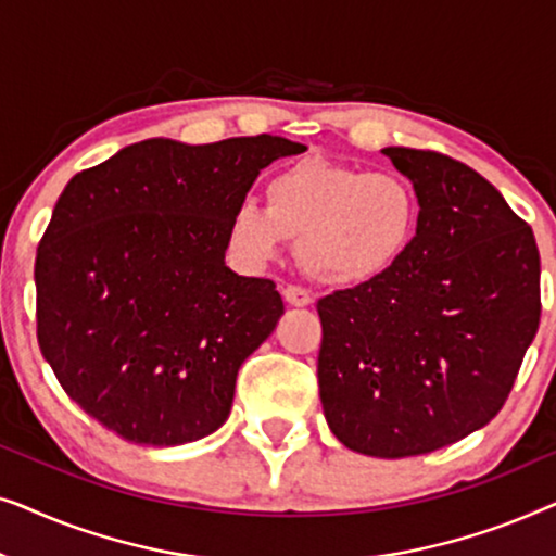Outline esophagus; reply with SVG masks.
Returning <instances> with one entry per match:
<instances>
[{
	"mask_svg": "<svg viewBox=\"0 0 556 556\" xmlns=\"http://www.w3.org/2000/svg\"><path fill=\"white\" fill-rule=\"evenodd\" d=\"M283 299H286L288 306L303 308V306H308V303H311V293L301 286H286L283 288Z\"/></svg>",
	"mask_w": 556,
	"mask_h": 556,
	"instance_id": "1",
	"label": "esophagus"
}]
</instances>
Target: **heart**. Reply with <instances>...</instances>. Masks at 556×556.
I'll return each instance as SVG.
<instances>
[{
	"mask_svg": "<svg viewBox=\"0 0 556 556\" xmlns=\"http://www.w3.org/2000/svg\"><path fill=\"white\" fill-rule=\"evenodd\" d=\"M420 227V197L400 172L303 159L265 181V207L242 200L227 219V248L263 268L299 240L303 270L337 288L369 286L397 268Z\"/></svg>",
	"mask_w": 556,
	"mask_h": 556,
	"instance_id": "1",
	"label": "heart"
}]
</instances>
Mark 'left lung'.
<instances>
[{
	"instance_id": "left-lung-1",
	"label": "left lung",
	"mask_w": 556,
	"mask_h": 556,
	"mask_svg": "<svg viewBox=\"0 0 556 556\" xmlns=\"http://www.w3.org/2000/svg\"><path fill=\"white\" fill-rule=\"evenodd\" d=\"M420 197L397 268L318 301V394L349 451L432 453L489 425L539 329V248L489 179L438 151L387 147Z\"/></svg>"
}]
</instances>
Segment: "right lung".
<instances>
[{"label":"right lung","mask_w":556,"mask_h":556,"mask_svg":"<svg viewBox=\"0 0 556 556\" xmlns=\"http://www.w3.org/2000/svg\"><path fill=\"white\" fill-rule=\"evenodd\" d=\"M283 136L147 139L67 181L35 261L37 341L67 397L136 445L227 420L238 369L276 329L268 278L225 265L227 219Z\"/></svg>","instance_id":"1"}]
</instances>
